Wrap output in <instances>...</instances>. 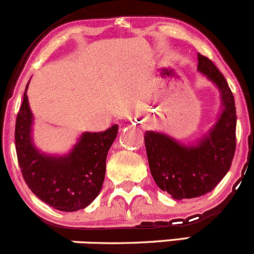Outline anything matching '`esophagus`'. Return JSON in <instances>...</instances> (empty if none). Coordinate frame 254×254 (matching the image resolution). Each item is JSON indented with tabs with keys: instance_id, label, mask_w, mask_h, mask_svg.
<instances>
[{
	"instance_id": "esophagus-1",
	"label": "esophagus",
	"mask_w": 254,
	"mask_h": 254,
	"mask_svg": "<svg viewBox=\"0 0 254 254\" xmlns=\"http://www.w3.org/2000/svg\"><path fill=\"white\" fill-rule=\"evenodd\" d=\"M144 129H145V127H144Z\"/></svg>"
}]
</instances>
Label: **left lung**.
Here are the masks:
<instances>
[{
  "label": "left lung",
  "mask_w": 254,
  "mask_h": 254,
  "mask_svg": "<svg viewBox=\"0 0 254 254\" xmlns=\"http://www.w3.org/2000/svg\"><path fill=\"white\" fill-rule=\"evenodd\" d=\"M197 70L220 92L221 112L214 125L188 144L159 131H147L144 136L153 179L162 191L179 200L204 196L214 190L229 171L237 143V111L226 78L200 54Z\"/></svg>",
  "instance_id": "obj_1"
}]
</instances>
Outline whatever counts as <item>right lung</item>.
Returning <instances> with one entry per match:
<instances>
[{
    "label": "right lung",
    "instance_id": "1",
    "mask_svg": "<svg viewBox=\"0 0 254 254\" xmlns=\"http://www.w3.org/2000/svg\"><path fill=\"white\" fill-rule=\"evenodd\" d=\"M28 83L15 123V149L22 177L31 191L52 208L84 209L103 188L107 153L117 137L118 125L103 132L84 131L63 155L44 153L32 136L34 118L28 104Z\"/></svg>",
    "mask_w": 254,
    "mask_h": 254
}]
</instances>
